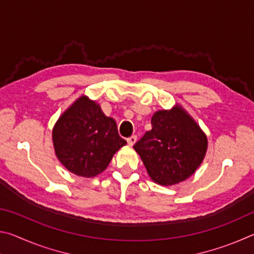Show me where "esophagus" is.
<instances>
[{
	"instance_id": "34e87169",
	"label": "esophagus",
	"mask_w": 254,
	"mask_h": 254,
	"mask_svg": "<svg viewBox=\"0 0 254 254\" xmlns=\"http://www.w3.org/2000/svg\"><path fill=\"white\" fill-rule=\"evenodd\" d=\"M136 141V135H131L130 137H127V143L130 145H133Z\"/></svg>"
}]
</instances>
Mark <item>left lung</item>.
<instances>
[{
	"mask_svg": "<svg viewBox=\"0 0 254 254\" xmlns=\"http://www.w3.org/2000/svg\"><path fill=\"white\" fill-rule=\"evenodd\" d=\"M151 126L133 147L149 176L166 186L187 179L203 161L207 149L205 134L180 107L158 111Z\"/></svg>",
	"mask_w": 254,
	"mask_h": 254,
	"instance_id": "obj_1",
	"label": "left lung"
}]
</instances>
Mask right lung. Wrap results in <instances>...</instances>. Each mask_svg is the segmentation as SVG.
I'll return each instance as SVG.
<instances>
[{
    "label": "right lung",
    "instance_id": "right-lung-1",
    "mask_svg": "<svg viewBox=\"0 0 254 254\" xmlns=\"http://www.w3.org/2000/svg\"><path fill=\"white\" fill-rule=\"evenodd\" d=\"M59 161L72 174L94 177L109 166L114 153L127 144L117 123L87 97H80L58 120L53 132Z\"/></svg>",
    "mask_w": 254,
    "mask_h": 254
}]
</instances>
